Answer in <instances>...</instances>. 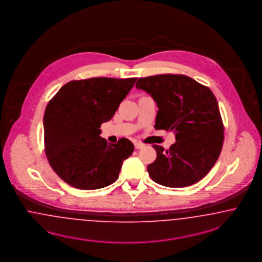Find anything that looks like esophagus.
<instances>
[{"instance_id":"esophagus-1","label":"esophagus","mask_w":262,"mask_h":262,"mask_svg":"<svg viewBox=\"0 0 262 262\" xmlns=\"http://www.w3.org/2000/svg\"><path fill=\"white\" fill-rule=\"evenodd\" d=\"M143 146H144V144H143V143H140V142H135V147H136V149H140V148H142Z\"/></svg>"}]
</instances>
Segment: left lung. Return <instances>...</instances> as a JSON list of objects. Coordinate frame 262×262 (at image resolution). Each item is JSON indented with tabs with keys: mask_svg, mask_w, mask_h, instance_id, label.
Listing matches in <instances>:
<instances>
[{
	"mask_svg": "<svg viewBox=\"0 0 262 262\" xmlns=\"http://www.w3.org/2000/svg\"><path fill=\"white\" fill-rule=\"evenodd\" d=\"M136 88L157 104L154 127L176 134L177 141L167 151L153 145L157 158L147 167L150 178L172 188L198 182L214 166L224 139L214 94L190 77L172 74L140 78Z\"/></svg>",
	"mask_w": 262,
	"mask_h": 262,
	"instance_id": "8db88e82",
	"label": "left lung"
}]
</instances>
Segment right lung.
I'll return each instance as SVG.
<instances>
[{"label":"right lung","mask_w":262,"mask_h":262,"mask_svg":"<svg viewBox=\"0 0 262 262\" xmlns=\"http://www.w3.org/2000/svg\"><path fill=\"white\" fill-rule=\"evenodd\" d=\"M136 78H91L71 81L56 93L43 115L45 151L55 173L83 190L103 188L119 178L135 146L126 138L116 144L100 136L136 83Z\"/></svg>","instance_id":"add662e5"}]
</instances>
